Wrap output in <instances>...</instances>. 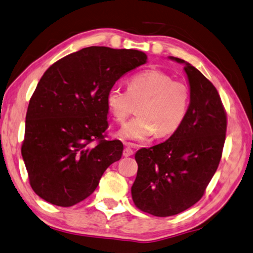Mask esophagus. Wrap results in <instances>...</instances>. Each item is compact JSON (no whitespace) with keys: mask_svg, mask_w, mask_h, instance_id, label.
Wrapping results in <instances>:
<instances>
[{"mask_svg":"<svg viewBox=\"0 0 253 253\" xmlns=\"http://www.w3.org/2000/svg\"><path fill=\"white\" fill-rule=\"evenodd\" d=\"M124 145H126V149L123 150V156L124 157L132 156V154L134 153V150H133V148H135L134 145L129 143V142H126V143H124Z\"/></svg>","mask_w":253,"mask_h":253,"instance_id":"esophagus-1","label":"esophagus"}]
</instances>
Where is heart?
I'll return each mask as SVG.
<instances>
[{"label": "heart", "mask_w": 253, "mask_h": 253, "mask_svg": "<svg viewBox=\"0 0 253 253\" xmlns=\"http://www.w3.org/2000/svg\"><path fill=\"white\" fill-rule=\"evenodd\" d=\"M140 102L138 117L119 132L122 139L145 141L156 133L160 138L174 133L187 115L190 87L163 71L145 70L129 80L127 91L114 85L105 95L106 108L119 123H124L133 103Z\"/></svg>", "instance_id": "obj_1"}]
</instances>
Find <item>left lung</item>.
Segmentation results:
<instances>
[{"instance_id": "left-lung-1", "label": "left lung", "mask_w": 253, "mask_h": 253, "mask_svg": "<svg viewBox=\"0 0 253 253\" xmlns=\"http://www.w3.org/2000/svg\"><path fill=\"white\" fill-rule=\"evenodd\" d=\"M184 63L190 104L182 124L169 139L135 153L138 174L131 188L141 211L170 216L203 197L222 157L227 112L215 86L200 71Z\"/></svg>"}]
</instances>
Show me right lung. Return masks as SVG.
<instances>
[{"label": "right lung", "mask_w": 253, "mask_h": 253, "mask_svg": "<svg viewBox=\"0 0 253 253\" xmlns=\"http://www.w3.org/2000/svg\"><path fill=\"white\" fill-rule=\"evenodd\" d=\"M145 62L138 50L90 46L44 72L30 99L21 147L30 185L40 198L59 207L77 205L121 159V141L105 140V95Z\"/></svg>", "instance_id": "add662e5"}]
</instances>
